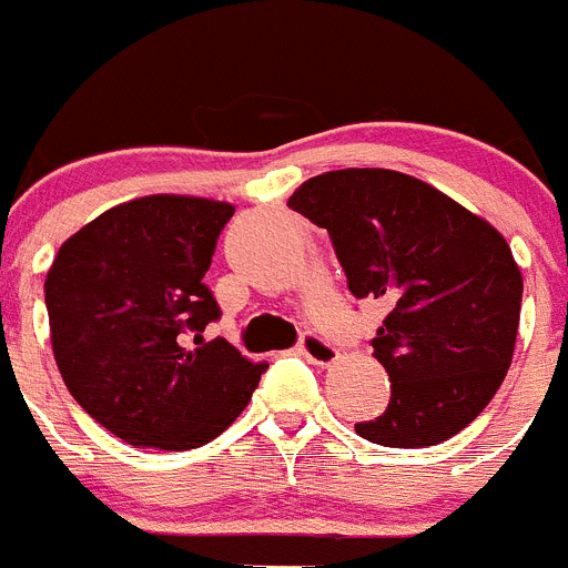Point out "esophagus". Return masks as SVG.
<instances>
[{"instance_id": "34e87169", "label": "esophagus", "mask_w": 568, "mask_h": 568, "mask_svg": "<svg viewBox=\"0 0 568 568\" xmlns=\"http://www.w3.org/2000/svg\"><path fill=\"white\" fill-rule=\"evenodd\" d=\"M298 353L315 366H329L338 361V349H335L327 338H321V335H315V333H307L304 338H301Z\"/></svg>"}]
</instances>
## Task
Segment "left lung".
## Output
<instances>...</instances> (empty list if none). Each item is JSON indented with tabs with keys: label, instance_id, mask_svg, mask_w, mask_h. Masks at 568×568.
<instances>
[{
	"label": "left lung",
	"instance_id": "obj_1",
	"mask_svg": "<svg viewBox=\"0 0 568 568\" xmlns=\"http://www.w3.org/2000/svg\"><path fill=\"white\" fill-rule=\"evenodd\" d=\"M287 204L327 230L349 293L389 307L369 344L393 395L355 433L398 449L458 435L498 393L518 338L524 275L504 235L398 170H329Z\"/></svg>",
	"mask_w": 568,
	"mask_h": 568
}]
</instances>
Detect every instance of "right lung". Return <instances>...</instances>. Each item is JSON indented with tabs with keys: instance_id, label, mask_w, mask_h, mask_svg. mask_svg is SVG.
<instances>
[{
	"instance_id": "add662e5",
	"label": "right lung",
	"mask_w": 568,
	"mask_h": 568,
	"mask_svg": "<svg viewBox=\"0 0 568 568\" xmlns=\"http://www.w3.org/2000/svg\"><path fill=\"white\" fill-rule=\"evenodd\" d=\"M235 207L195 195L115 204L59 247L44 278L50 344L70 395L115 438L195 449L227 429L267 364L224 338L204 273Z\"/></svg>"
}]
</instances>
